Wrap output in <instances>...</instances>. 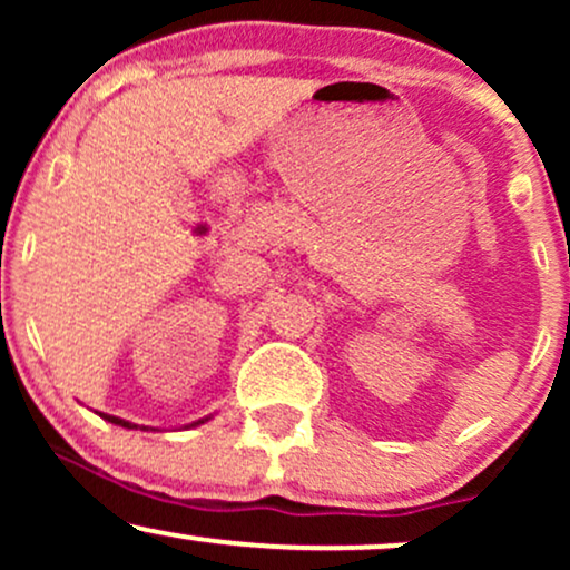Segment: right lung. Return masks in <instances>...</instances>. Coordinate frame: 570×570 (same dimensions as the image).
<instances>
[{"label":"right lung","instance_id":"obj_1","mask_svg":"<svg viewBox=\"0 0 570 570\" xmlns=\"http://www.w3.org/2000/svg\"><path fill=\"white\" fill-rule=\"evenodd\" d=\"M104 421L115 423V426H122V429H139V426H134V423L122 421V417H115V415H104ZM203 421H208V417H203ZM203 421H198V423H203ZM198 423H193V426H198ZM141 429H144V426H141Z\"/></svg>","mask_w":570,"mask_h":570}]
</instances>
